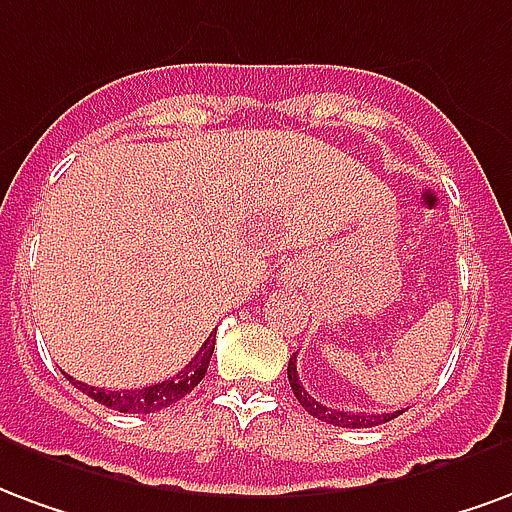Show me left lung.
<instances>
[{"label":"left lung","instance_id":"obj_1","mask_svg":"<svg viewBox=\"0 0 512 512\" xmlns=\"http://www.w3.org/2000/svg\"><path fill=\"white\" fill-rule=\"evenodd\" d=\"M286 374H289V384H292V393L294 398L300 401V406L308 414H313L316 420H322V423L330 425H341V428H371V425H382L390 423L393 417L401 412H382V414H363V412H338V409H330V406L319 404L316 398H313L305 387L300 384V376H297V354H294L292 360H289V368H286Z\"/></svg>","mask_w":512,"mask_h":512}]
</instances>
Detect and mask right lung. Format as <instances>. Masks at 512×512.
<instances>
[{
	"instance_id": "1",
	"label": "right lung",
	"mask_w": 512,
	"mask_h": 512,
	"mask_svg": "<svg viewBox=\"0 0 512 512\" xmlns=\"http://www.w3.org/2000/svg\"><path fill=\"white\" fill-rule=\"evenodd\" d=\"M212 352H215V333L201 343L199 354L177 376H169V379L152 384V387H141V390H103V387H89L84 382H76L73 376L70 379H73V384L81 393H87L89 398H95L98 404L108 406V409H117V412L125 414L160 412V409L182 401L204 379L207 368H210Z\"/></svg>"
}]
</instances>
